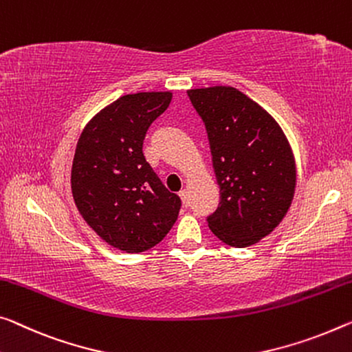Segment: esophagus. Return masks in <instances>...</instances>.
<instances>
[{
  "label": "esophagus",
  "instance_id": "esophagus-1",
  "mask_svg": "<svg viewBox=\"0 0 352 352\" xmlns=\"http://www.w3.org/2000/svg\"><path fill=\"white\" fill-rule=\"evenodd\" d=\"M179 197H181V199H182V204L184 206H188V204H190V199H188V192L186 190V188H184V190H181L179 192Z\"/></svg>",
  "mask_w": 352,
  "mask_h": 352
}]
</instances>
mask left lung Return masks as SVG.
<instances>
[{
	"label": "left lung",
	"instance_id": "obj_1",
	"mask_svg": "<svg viewBox=\"0 0 352 352\" xmlns=\"http://www.w3.org/2000/svg\"><path fill=\"white\" fill-rule=\"evenodd\" d=\"M206 126L220 206L210 231L231 247H250L288 212L296 160L282 127L261 105L232 86L187 91Z\"/></svg>",
	"mask_w": 352,
	"mask_h": 352
}]
</instances>
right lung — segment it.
Wrapping results in <instances>:
<instances>
[{
	"mask_svg": "<svg viewBox=\"0 0 352 352\" xmlns=\"http://www.w3.org/2000/svg\"><path fill=\"white\" fill-rule=\"evenodd\" d=\"M170 91L126 94L91 118L75 149L70 187L78 212L108 245L142 253L168 234L181 198L143 155V140Z\"/></svg>",
	"mask_w": 352,
	"mask_h": 352,
	"instance_id": "right-lung-1",
	"label": "right lung"
}]
</instances>
